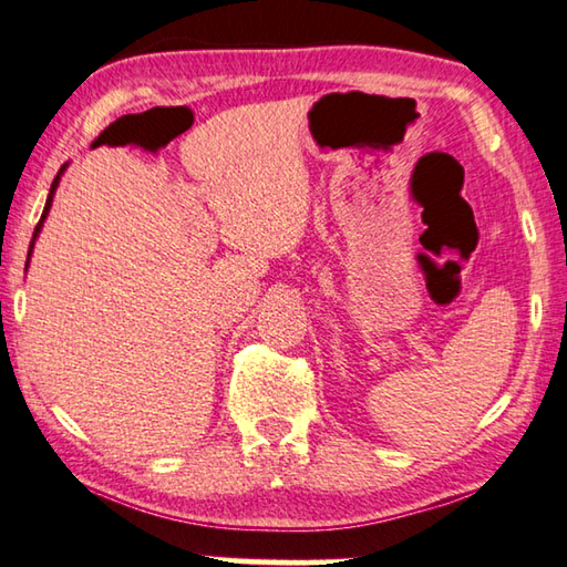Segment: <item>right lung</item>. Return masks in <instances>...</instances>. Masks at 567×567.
<instances>
[{
    "label": "right lung",
    "mask_w": 567,
    "mask_h": 567,
    "mask_svg": "<svg viewBox=\"0 0 567 567\" xmlns=\"http://www.w3.org/2000/svg\"><path fill=\"white\" fill-rule=\"evenodd\" d=\"M63 169H66V165H63L61 169H59V175L53 177V183H51V192H49V199H47V207H44V212H41V219H39V224H37V229H34V239L39 237V231H41V224H44V219H47V215H49V207H51V199H53V192H56V187H59V179H61V173ZM34 239H31V244H29V256H31V249H34ZM29 264V261H27Z\"/></svg>",
    "instance_id": "right-lung-1"
}]
</instances>
